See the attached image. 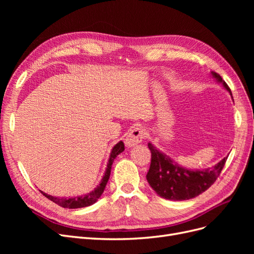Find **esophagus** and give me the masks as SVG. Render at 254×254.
<instances>
[{
	"instance_id": "esophagus-1",
	"label": "esophagus",
	"mask_w": 254,
	"mask_h": 254,
	"mask_svg": "<svg viewBox=\"0 0 254 254\" xmlns=\"http://www.w3.org/2000/svg\"><path fill=\"white\" fill-rule=\"evenodd\" d=\"M145 136V130L142 127H135L128 133L125 139V144L127 147H133V146L140 144Z\"/></svg>"
}]
</instances>
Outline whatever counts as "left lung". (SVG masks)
Masks as SVG:
<instances>
[{"instance_id": "obj_1", "label": "left lung", "mask_w": 254, "mask_h": 254, "mask_svg": "<svg viewBox=\"0 0 254 254\" xmlns=\"http://www.w3.org/2000/svg\"><path fill=\"white\" fill-rule=\"evenodd\" d=\"M211 74L232 96L231 90L220 75L215 72ZM148 148L151 152V163L146 179L160 197L175 201L188 200L203 193L216 181L228 159L225 157L212 168L206 170H188L158 150L151 143H148Z\"/></svg>"}]
</instances>
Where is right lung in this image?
<instances>
[{
	"instance_id": "1",
	"label": "right lung",
	"mask_w": 254,
	"mask_h": 254,
	"mask_svg": "<svg viewBox=\"0 0 254 254\" xmlns=\"http://www.w3.org/2000/svg\"><path fill=\"white\" fill-rule=\"evenodd\" d=\"M124 149H125V146H124V143H123L122 141H120L118 144L114 145V147L112 148V150L110 152V157L108 160V164H107L105 175L103 176V178H102L101 182H99L98 186L93 190L90 191V193H88L86 195H81V196H76V197H68V198L61 197L60 198V197L49 195L47 193H44V191H42V190H40V191L53 202H55L63 207H66V209H79V207H86V206L92 205L98 200V198L101 197L102 194L104 193L106 184L109 180L113 161L115 158L118 157V155H120L121 152L124 151Z\"/></svg>"
}]
</instances>
